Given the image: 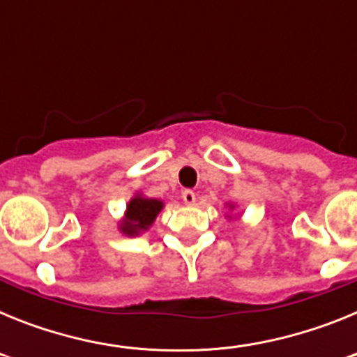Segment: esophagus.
Segmentation results:
<instances>
[{"instance_id":"1","label":"esophagus","mask_w":357,"mask_h":357,"mask_svg":"<svg viewBox=\"0 0 357 357\" xmlns=\"http://www.w3.org/2000/svg\"><path fill=\"white\" fill-rule=\"evenodd\" d=\"M182 200H184L185 206H193L195 202H197V195L191 189H185L184 193H182Z\"/></svg>"}]
</instances>
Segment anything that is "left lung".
Returning <instances> with one entry per match:
<instances>
[{"label":"left lung","mask_w":357,"mask_h":357,"mask_svg":"<svg viewBox=\"0 0 357 357\" xmlns=\"http://www.w3.org/2000/svg\"><path fill=\"white\" fill-rule=\"evenodd\" d=\"M230 209H232V206H230Z\"/></svg>","instance_id":"8db88e82"}]
</instances>
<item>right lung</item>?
Masks as SVG:
<instances>
[{
    "mask_svg": "<svg viewBox=\"0 0 357 357\" xmlns=\"http://www.w3.org/2000/svg\"><path fill=\"white\" fill-rule=\"evenodd\" d=\"M164 204L157 198H146L143 195H135L128 202L125 218L119 222V230L125 236H137L143 230H148L155 222L157 214L162 211Z\"/></svg>",
    "mask_w": 357,
    "mask_h": 357,
    "instance_id": "right-lung-1",
    "label": "right lung"
}]
</instances>
